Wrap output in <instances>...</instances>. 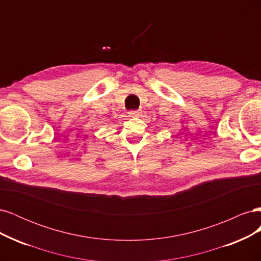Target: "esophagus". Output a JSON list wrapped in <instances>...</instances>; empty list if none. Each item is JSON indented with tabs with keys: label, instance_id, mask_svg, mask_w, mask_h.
Instances as JSON below:
<instances>
[{
	"label": "esophagus",
	"instance_id": "esophagus-1",
	"mask_svg": "<svg viewBox=\"0 0 261 261\" xmlns=\"http://www.w3.org/2000/svg\"><path fill=\"white\" fill-rule=\"evenodd\" d=\"M128 114H129L130 116H137V115L140 114V111H139V110H133V111H129V112H128Z\"/></svg>",
	"mask_w": 261,
	"mask_h": 261
}]
</instances>
